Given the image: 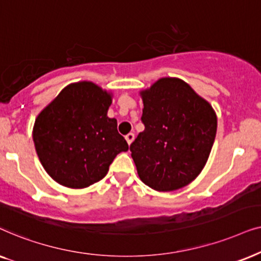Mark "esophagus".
<instances>
[{"mask_svg": "<svg viewBox=\"0 0 261 261\" xmlns=\"http://www.w3.org/2000/svg\"><path fill=\"white\" fill-rule=\"evenodd\" d=\"M125 140H126V142H127V144L130 145L131 143H133L134 142V140H135V134H133V133H130V134H127L126 136H125Z\"/></svg>", "mask_w": 261, "mask_h": 261, "instance_id": "1", "label": "esophagus"}]
</instances>
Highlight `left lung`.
Wrapping results in <instances>:
<instances>
[{"label": "left lung", "instance_id": "1", "mask_svg": "<svg viewBox=\"0 0 261 261\" xmlns=\"http://www.w3.org/2000/svg\"><path fill=\"white\" fill-rule=\"evenodd\" d=\"M144 131L130 145L140 179L160 192L189 185L209 159L216 113L185 81L163 77L141 92Z\"/></svg>", "mask_w": 261, "mask_h": 261}]
</instances>
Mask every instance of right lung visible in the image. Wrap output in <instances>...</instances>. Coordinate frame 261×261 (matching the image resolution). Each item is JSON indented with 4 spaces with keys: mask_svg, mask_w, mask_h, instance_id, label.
I'll list each match as a JSON object with an SVG mask.
<instances>
[{
    "mask_svg": "<svg viewBox=\"0 0 261 261\" xmlns=\"http://www.w3.org/2000/svg\"><path fill=\"white\" fill-rule=\"evenodd\" d=\"M112 95L93 82L71 83L37 117L33 141L44 169L70 189L98 182L128 145L107 117Z\"/></svg>",
    "mask_w": 261,
    "mask_h": 261,
    "instance_id": "1",
    "label": "right lung"
}]
</instances>
